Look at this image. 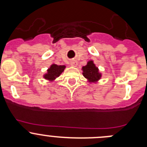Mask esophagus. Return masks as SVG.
Wrapping results in <instances>:
<instances>
[{
  "label": "esophagus",
  "mask_w": 147,
  "mask_h": 147,
  "mask_svg": "<svg viewBox=\"0 0 147 147\" xmlns=\"http://www.w3.org/2000/svg\"><path fill=\"white\" fill-rule=\"evenodd\" d=\"M71 65H72V66H73V67H76L77 66V63H76V62H72V63H71Z\"/></svg>",
  "instance_id": "1"
}]
</instances>
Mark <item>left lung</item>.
<instances>
[{"instance_id": "left-lung-1", "label": "left lung", "mask_w": 147, "mask_h": 147, "mask_svg": "<svg viewBox=\"0 0 147 147\" xmlns=\"http://www.w3.org/2000/svg\"><path fill=\"white\" fill-rule=\"evenodd\" d=\"M82 75L90 82H96L101 78L102 75L99 72L98 67L95 66L92 60L87 62L85 66H83Z\"/></svg>"}]
</instances>
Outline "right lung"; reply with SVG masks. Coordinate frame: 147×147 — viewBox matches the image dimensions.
Here are the masks:
<instances>
[{"label": "right lung", "mask_w": 147, "mask_h": 147, "mask_svg": "<svg viewBox=\"0 0 147 147\" xmlns=\"http://www.w3.org/2000/svg\"><path fill=\"white\" fill-rule=\"evenodd\" d=\"M65 69V65H57L53 64L47 69V72L44 75V78L45 80L50 81H53L55 79L59 77L60 74L64 71Z\"/></svg>", "instance_id": "1"}]
</instances>
